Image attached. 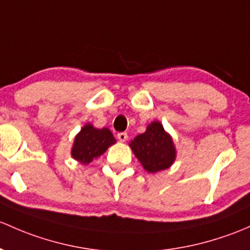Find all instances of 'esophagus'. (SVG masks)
<instances>
[{"label": "esophagus", "instance_id": "34e87169", "mask_svg": "<svg viewBox=\"0 0 250 250\" xmlns=\"http://www.w3.org/2000/svg\"><path fill=\"white\" fill-rule=\"evenodd\" d=\"M117 139L121 141V143H125V141H127V139H128V134L125 133V132L118 133L117 134Z\"/></svg>", "mask_w": 250, "mask_h": 250}]
</instances>
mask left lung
<instances>
[{
    "instance_id": "left-lung-1",
    "label": "left lung",
    "mask_w": 250,
    "mask_h": 250,
    "mask_svg": "<svg viewBox=\"0 0 250 250\" xmlns=\"http://www.w3.org/2000/svg\"><path fill=\"white\" fill-rule=\"evenodd\" d=\"M129 147L147 172L156 173L169 169L176 160L172 136L159 121L149 123L145 133L139 134L130 141Z\"/></svg>"
}]
</instances>
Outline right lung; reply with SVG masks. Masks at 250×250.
Masks as SVG:
<instances>
[{"label": "right lung", "instance_id": "add662e5", "mask_svg": "<svg viewBox=\"0 0 250 250\" xmlns=\"http://www.w3.org/2000/svg\"><path fill=\"white\" fill-rule=\"evenodd\" d=\"M114 144H116V139L109 128L98 129L92 123H86L75 135L70 154L75 160L86 165L101 157Z\"/></svg>", "mask_w": 250, "mask_h": 250}]
</instances>
